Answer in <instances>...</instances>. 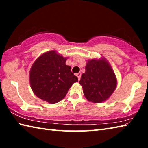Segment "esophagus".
<instances>
[{
	"instance_id": "1",
	"label": "esophagus",
	"mask_w": 148,
	"mask_h": 148,
	"mask_svg": "<svg viewBox=\"0 0 148 148\" xmlns=\"http://www.w3.org/2000/svg\"><path fill=\"white\" fill-rule=\"evenodd\" d=\"M76 76L77 77V78H78V80H79L80 77H81V72H78V73H77Z\"/></svg>"
}]
</instances>
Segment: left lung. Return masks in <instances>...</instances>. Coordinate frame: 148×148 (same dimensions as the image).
<instances>
[{
	"instance_id": "1",
	"label": "left lung",
	"mask_w": 148,
	"mask_h": 148,
	"mask_svg": "<svg viewBox=\"0 0 148 148\" xmlns=\"http://www.w3.org/2000/svg\"><path fill=\"white\" fill-rule=\"evenodd\" d=\"M87 100L101 103L111 96L117 87V78L111 65L104 58L87 62L86 72L79 82Z\"/></svg>"
}]
</instances>
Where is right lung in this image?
<instances>
[{
  "label": "right lung",
  "instance_id": "right-lung-1",
  "mask_svg": "<svg viewBox=\"0 0 148 148\" xmlns=\"http://www.w3.org/2000/svg\"><path fill=\"white\" fill-rule=\"evenodd\" d=\"M66 57L49 51L37 58L30 70L29 80L36 96L49 104H56L64 98L72 84L78 82L65 64Z\"/></svg>",
  "mask_w": 148,
  "mask_h": 148
}]
</instances>
